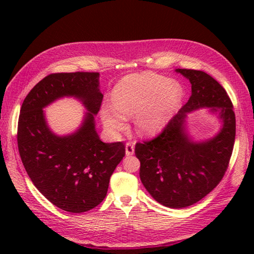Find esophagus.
I'll use <instances>...</instances> for the list:
<instances>
[{
  "label": "esophagus",
  "instance_id": "obj_1",
  "mask_svg": "<svg viewBox=\"0 0 254 254\" xmlns=\"http://www.w3.org/2000/svg\"><path fill=\"white\" fill-rule=\"evenodd\" d=\"M134 153V144L132 142H127L126 144V154L127 156H132Z\"/></svg>",
  "mask_w": 254,
  "mask_h": 254
}]
</instances>
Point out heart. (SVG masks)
<instances>
[{"label": "heart", "instance_id": "heart-1", "mask_svg": "<svg viewBox=\"0 0 254 254\" xmlns=\"http://www.w3.org/2000/svg\"><path fill=\"white\" fill-rule=\"evenodd\" d=\"M182 97V87L162 76L143 72L120 81L113 94L114 107L102 111L105 127L113 132L126 127V118L135 117V127L142 135H153L168 122Z\"/></svg>", "mask_w": 254, "mask_h": 254}]
</instances>
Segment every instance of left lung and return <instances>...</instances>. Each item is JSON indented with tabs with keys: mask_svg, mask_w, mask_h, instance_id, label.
Wrapping results in <instances>:
<instances>
[{
	"mask_svg": "<svg viewBox=\"0 0 254 254\" xmlns=\"http://www.w3.org/2000/svg\"><path fill=\"white\" fill-rule=\"evenodd\" d=\"M191 84V95L160 134L137 142L140 179L158 203L183 208L197 203L217 186L229 167L235 140L233 104L223 86L205 71L176 69ZM201 107L218 111L221 131L204 143L190 140L184 127L187 113Z\"/></svg>",
	"mask_w": 254,
	"mask_h": 254,
	"instance_id": "8db88e82",
	"label": "left lung"
}]
</instances>
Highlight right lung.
<instances>
[{
    "mask_svg": "<svg viewBox=\"0 0 254 254\" xmlns=\"http://www.w3.org/2000/svg\"><path fill=\"white\" fill-rule=\"evenodd\" d=\"M98 72H58L40 80L24 98L18 122L21 160L50 203L69 213H83L105 198L110 178L123 157V142L104 143L94 115L103 101ZM64 96L82 101L89 112L75 133L59 137L50 131L42 110Z\"/></svg>",
    "mask_w": 254,
    "mask_h": 254,
    "instance_id": "right-lung-1",
    "label": "right lung"
}]
</instances>
